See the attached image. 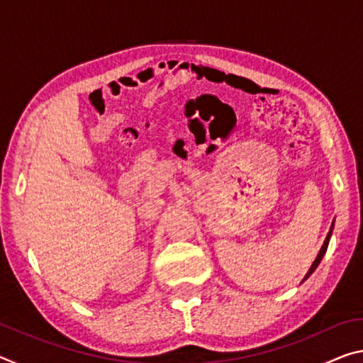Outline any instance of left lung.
Here are the masks:
<instances>
[{
    "label": "left lung",
    "instance_id": "obj_1",
    "mask_svg": "<svg viewBox=\"0 0 363 363\" xmlns=\"http://www.w3.org/2000/svg\"><path fill=\"white\" fill-rule=\"evenodd\" d=\"M333 227H335V223H331V227H330V232L327 233V238H325V242H323V245H322V248H320V251H318V255H317V257H315V261L312 262V266H311V269H309V272L306 274V277L303 279V281L304 280H307L311 277V274L314 272V270L317 269V266L318 264H320V261H322V257H323V255L327 253V248H328V243H330V237H331V232H333Z\"/></svg>",
    "mask_w": 363,
    "mask_h": 363
}]
</instances>
